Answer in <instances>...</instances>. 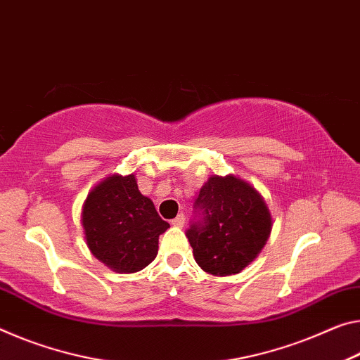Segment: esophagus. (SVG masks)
<instances>
[{
  "label": "esophagus",
  "instance_id": "obj_1",
  "mask_svg": "<svg viewBox=\"0 0 360 360\" xmlns=\"http://www.w3.org/2000/svg\"><path fill=\"white\" fill-rule=\"evenodd\" d=\"M184 219H186L184 214H178L174 219H171V224H173L174 227H182L184 226Z\"/></svg>",
  "mask_w": 360,
  "mask_h": 360
}]
</instances>
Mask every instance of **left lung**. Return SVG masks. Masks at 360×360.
I'll list each match as a JSON object with an SVG mask.
<instances>
[{
	"instance_id": "8db88e82",
	"label": "left lung",
	"mask_w": 360,
	"mask_h": 360,
	"mask_svg": "<svg viewBox=\"0 0 360 360\" xmlns=\"http://www.w3.org/2000/svg\"><path fill=\"white\" fill-rule=\"evenodd\" d=\"M202 221L187 231L193 258L205 272L232 276L261 253L272 231V216L261 193L233 174L211 176L198 193Z\"/></svg>"
}]
</instances>
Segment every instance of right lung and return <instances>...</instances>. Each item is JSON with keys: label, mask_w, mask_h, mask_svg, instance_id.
I'll list each match as a JSON object with an SVG mask.
<instances>
[{"label": "right lung", "mask_w": 360, "mask_h": 360, "mask_svg": "<svg viewBox=\"0 0 360 360\" xmlns=\"http://www.w3.org/2000/svg\"><path fill=\"white\" fill-rule=\"evenodd\" d=\"M84 240L96 259L133 274L155 259L158 237L169 224L138 189L134 174H110L88 193L82 210Z\"/></svg>", "instance_id": "right-lung-1"}]
</instances>
